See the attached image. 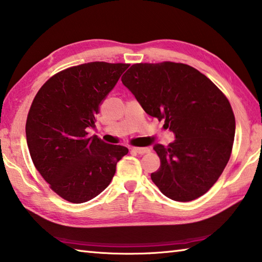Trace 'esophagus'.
<instances>
[{
    "mask_svg": "<svg viewBox=\"0 0 262 262\" xmlns=\"http://www.w3.org/2000/svg\"><path fill=\"white\" fill-rule=\"evenodd\" d=\"M132 151H134L136 154H140V155H144L149 152V149L148 148H132Z\"/></svg>",
    "mask_w": 262,
    "mask_h": 262,
    "instance_id": "obj_1",
    "label": "esophagus"
}]
</instances>
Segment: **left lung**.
Listing matches in <instances>:
<instances>
[{"mask_svg": "<svg viewBox=\"0 0 262 262\" xmlns=\"http://www.w3.org/2000/svg\"><path fill=\"white\" fill-rule=\"evenodd\" d=\"M150 117L176 134L154 150L161 166L151 180L171 200L187 202L207 193L231 156L236 120L225 95L188 64L135 63L121 77Z\"/></svg>", "mask_w": 262, "mask_h": 262, "instance_id": "left-lung-1", "label": "left lung"}]
</instances>
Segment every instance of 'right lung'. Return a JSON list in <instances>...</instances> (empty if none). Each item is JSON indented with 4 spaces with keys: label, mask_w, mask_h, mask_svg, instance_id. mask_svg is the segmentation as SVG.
I'll return each instance as SVG.
<instances>
[{
    "label": "right lung",
    "mask_w": 262,
    "mask_h": 262,
    "mask_svg": "<svg viewBox=\"0 0 262 262\" xmlns=\"http://www.w3.org/2000/svg\"><path fill=\"white\" fill-rule=\"evenodd\" d=\"M128 63L89 62L61 70L35 95L26 119V141L39 173L72 203L96 198L110 185L122 145L90 136L96 115Z\"/></svg>",
    "instance_id": "1"
}]
</instances>
